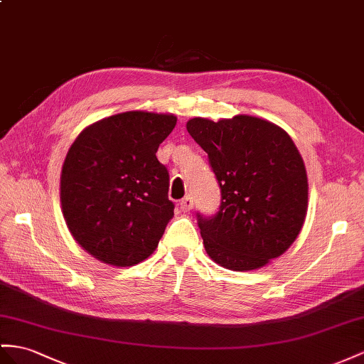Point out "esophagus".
I'll return each mask as SVG.
<instances>
[{
    "mask_svg": "<svg viewBox=\"0 0 364 364\" xmlns=\"http://www.w3.org/2000/svg\"><path fill=\"white\" fill-rule=\"evenodd\" d=\"M178 206H180V209H181L183 212H189V210H192V208H193V200H192L191 195H188V197L183 198V200L180 201Z\"/></svg>",
    "mask_w": 364,
    "mask_h": 364,
    "instance_id": "obj_1",
    "label": "esophagus"
}]
</instances>
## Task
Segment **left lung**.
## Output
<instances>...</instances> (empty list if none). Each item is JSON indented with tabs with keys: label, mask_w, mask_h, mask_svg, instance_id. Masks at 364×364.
I'll return each instance as SVG.
<instances>
[{
	"label": "left lung",
	"mask_w": 364,
	"mask_h": 364,
	"mask_svg": "<svg viewBox=\"0 0 364 364\" xmlns=\"http://www.w3.org/2000/svg\"><path fill=\"white\" fill-rule=\"evenodd\" d=\"M188 132L208 154L221 189L217 215H198L208 255L230 271H254L292 246L307 212L303 158L286 130L264 118H192Z\"/></svg>",
	"instance_id": "obj_1"
}]
</instances>
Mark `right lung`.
<instances>
[{
  "mask_svg": "<svg viewBox=\"0 0 364 364\" xmlns=\"http://www.w3.org/2000/svg\"><path fill=\"white\" fill-rule=\"evenodd\" d=\"M175 124L172 114L123 112L82 129L70 146L60 178L63 217L101 263L135 266L160 243L173 203L155 154Z\"/></svg>",
  "mask_w": 364,
  "mask_h": 364,
  "instance_id": "1",
  "label": "right lung"
}]
</instances>
